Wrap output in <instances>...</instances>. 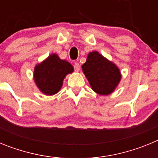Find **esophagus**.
I'll use <instances>...</instances> for the list:
<instances>
[{
  "mask_svg": "<svg viewBox=\"0 0 158 158\" xmlns=\"http://www.w3.org/2000/svg\"><path fill=\"white\" fill-rule=\"evenodd\" d=\"M73 66H74V69L76 72H79V71H80L81 67H80V64H79V62H74V65H73Z\"/></svg>",
  "mask_w": 158,
  "mask_h": 158,
  "instance_id": "esophagus-1",
  "label": "esophagus"
}]
</instances>
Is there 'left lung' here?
Segmentation results:
<instances>
[{"instance_id": "1", "label": "left lung", "mask_w": 158, "mask_h": 158, "mask_svg": "<svg viewBox=\"0 0 158 158\" xmlns=\"http://www.w3.org/2000/svg\"><path fill=\"white\" fill-rule=\"evenodd\" d=\"M81 68L92 89L103 96L115 91L122 77L118 67L96 51L89 53Z\"/></svg>"}]
</instances>
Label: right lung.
<instances>
[{
	"mask_svg": "<svg viewBox=\"0 0 158 158\" xmlns=\"http://www.w3.org/2000/svg\"><path fill=\"white\" fill-rule=\"evenodd\" d=\"M73 72V67L69 62L51 54L35 66L34 81L42 93L52 96L60 91L65 76Z\"/></svg>",
	"mask_w": 158,
	"mask_h": 158,
	"instance_id": "right-lung-1",
	"label": "right lung"
}]
</instances>
